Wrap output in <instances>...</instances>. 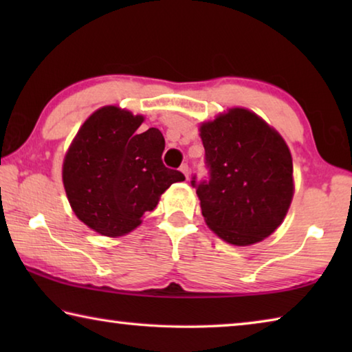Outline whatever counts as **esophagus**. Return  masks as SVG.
Masks as SVG:
<instances>
[{"label":"esophagus","instance_id":"34e87169","mask_svg":"<svg viewBox=\"0 0 352 352\" xmlns=\"http://www.w3.org/2000/svg\"><path fill=\"white\" fill-rule=\"evenodd\" d=\"M180 170L183 172L184 177L189 178V166H188V163H183V164L180 166Z\"/></svg>","mask_w":352,"mask_h":352}]
</instances>
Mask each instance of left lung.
Listing matches in <instances>:
<instances>
[{"instance_id":"8db88e82","label":"left lung","mask_w":352,"mask_h":352,"mask_svg":"<svg viewBox=\"0 0 352 352\" xmlns=\"http://www.w3.org/2000/svg\"><path fill=\"white\" fill-rule=\"evenodd\" d=\"M208 177L197 190L210 228L234 245H252L270 236L287 214L294 195L289 147L275 130L245 109L200 127Z\"/></svg>"}]
</instances>
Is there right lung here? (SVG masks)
I'll return each instance as SVG.
<instances>
[{
    "label": "right lung",
    "instance_id": "1",
    "mask_svg": "<svg viewBox=\"0 0 352 352\" xmlns=\"http://www.w3.org/2000/svg\"><path fill=\"white\" fill-rule=\"evenodd\" d=\"M142 116L104 107L83 122L63 162V184L83 223L104 236H121L141 223L180 170L163 164L164 136L140 133Z\"/></svg>",
    "mask_w": 352,
    "mask_h": 352
}]
</instances>
